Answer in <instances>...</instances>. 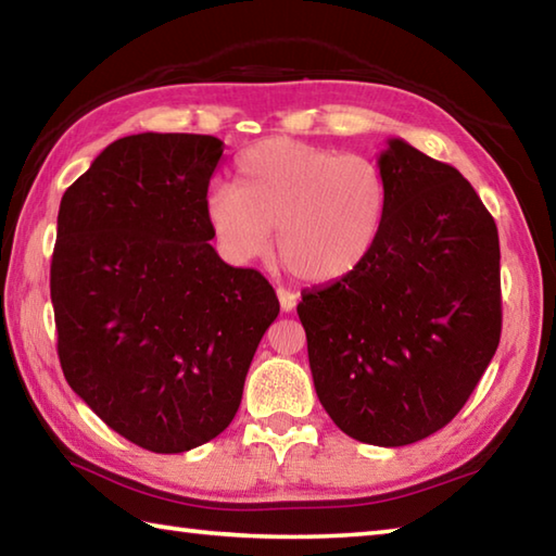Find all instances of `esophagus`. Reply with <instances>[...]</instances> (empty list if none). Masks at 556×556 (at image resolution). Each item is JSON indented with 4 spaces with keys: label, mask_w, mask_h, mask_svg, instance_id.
I'll return each instance as SVG.
<instances>
[{
    "label": "esophagus",
    "mask_w": 556,
    "mask_h": 556,
    "mask_svg": "<svg viewBox=\"0 0 556 556\" xmlns=\"http://www.w3.org/2000/svg\"><path fill=\"white\" fill-rule=\"evenodd\" d=\"M277 296H279V306H281V312H285V314L294 312V308H296V301H299V294H296V291L279 287V289H277Z\"/></svg>",
    "instance_id": "obj_1"
}]
</instances>
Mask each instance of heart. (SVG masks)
<instances>
[{"mask_svg":"<svg viewBox=\"0 0 556 556\" xmlns=\"http://www.w3.org/2000/svg\"><path fill=\"white\" fill-rule=\"evenodd\" d=\"M388 208L390 186L375 159L279 137L244 149L232 188L205 199V220L232 260L262 257L277 230V255L291 275L336 281L370 255Z\"/></svg>","mask_w":556,"mask_h":556,"instance_id":"heart-1","label":"heart"}]
</instances>
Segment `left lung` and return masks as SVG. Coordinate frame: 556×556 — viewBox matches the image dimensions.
I'll return each mask as SVG.
<instances>
[{
	"instance_id": "8db88e82",
	"label": "left lung",
	"mask_w": 556,
	"mask_h": 556,
	"mask_svg": "<svg viewBox=\"0 0 556 556\" xmlns=\"http://www.w3.org/2000/svg\"><path fill=\"white\" fill-rule=\"evenodd\" d=\"M378 244L351 275L301 291L314 388L363 444L407 446L446 427L501 343V242L454 166L388 139Z\"/></svg>"
}]
</instances>
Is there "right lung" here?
<instances>
[{
    "instance_id": "obj_1",
    "label": "right lung",
    "mask_w": 556,
    "mask_h": 556,
    "mask_svg": "<svg viewBox=\"0 0 556 556\" xmlns=\"http://www.w3.org/2000/svg\"><path fill=\"white\" fill-rule=\"evenodd\" d=\"M211 135L122 137L61 199L51 301L65 380L131 444L181 454L220 434L279 301L218 257Z\"/></svg>"
}]
</instances>
